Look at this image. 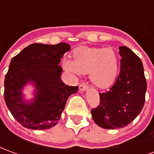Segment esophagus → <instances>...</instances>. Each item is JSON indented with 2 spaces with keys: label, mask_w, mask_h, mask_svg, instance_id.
Masks as SVG:
<instances>
[{
  "label": "esophagus",
  "mask_w": 154,
  "mask_h": 154,
  "mask_svg": "<svg viewBox=\"0 0 154 154\" xmlns=\"http://www.w3.org/2000/svg\"><path fill=\"white\" fill-rule=\"evenodd\" d=\"M88 89V87H87V85H85V84H81L80 86H79V90L81 91H87Z\"/></svg>",
  "instance_id": "34e87169"
}]
</instances>
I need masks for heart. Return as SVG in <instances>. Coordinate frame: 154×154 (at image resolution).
<instances>
[{
    "instance_id": "1",
    "label": "heart",
    "mask_w": 154,
    "mask_h": 154,
    "mask_svg": "<svg viewBox=\"0 0 154 154\" xmlns=\"http://www.w3.org/2000/svg\"><path fill=\"white\" fill-rule=\"evenodd\" d=\"M73 60L64 58L62 66L76 76L88 73L91 83L99 88L110 87L119 72V58L112 48L81 47L72 54Z\"/></svg>"
}]
</instances>
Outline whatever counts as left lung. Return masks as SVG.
Here are the masks:
<instances>
[{
  "instance_id": "left-lung-1",
  "label": "left lung",
  "mask_w": 154,
  "mask_h": 154,
  "mask_svg": "<svg viewBox=\"0 0 154 154\" xmlns=\"http://www.w3.org/2000/svg\"><path fill=\"white\" fill-rule=\"evenodd\" d=\"M120 71L110 90L99 93L100 105L91 110L92 119L103 129L124 128L142 110L147 90L142 61L126 46L119 48Z\"/></svg>"
}]
</instances>
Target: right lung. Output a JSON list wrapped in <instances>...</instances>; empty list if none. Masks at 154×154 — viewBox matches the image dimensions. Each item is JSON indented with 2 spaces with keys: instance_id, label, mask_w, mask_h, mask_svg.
<instances>
[{
  "instance_id": "add662e5",
  "label": "right lung",
  "mask_w": 154,
  "mask_h": 154,
  "mask_svg": "<svg viewBox=\"0 0 154 154\" xmlns=\"http://www.w3.org/2000/svg\"><path fill=\"white\" fill-rule=\"evenodd\" d=\"M71 49L67 43L33 44L11 61L5 77L4 98L9 110L21 125L31 129H47L56 125L68 97L78 87H70L61 79L58 65ZM34 87V97L26 100L23 91Z\"/></svg>"
}]
</instances>
